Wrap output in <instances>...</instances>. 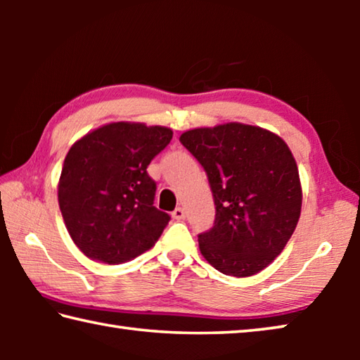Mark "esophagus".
<instances>
[{
    "instance_id": "obj_1",
    "label": "esophagus",
    "mask_w": 360,
    "mask_h": 360,
    "mask_svg": "<svg viewBox=\"0 0 360 360\" xmlns=\"http://www.w3.org/2000/svg\"><path fill=\"white\" fill-rule=\"evenodd\" d=\"M172 216H173L174 221H182V219H186V210L184 208H176L172 212Z\"/></svg>"
}]
</instances>
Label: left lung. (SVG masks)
I'll return each instance as SVG.
<instances>
[{
    "mask_svg": "<svg viewBox=\"0 0 360 360\" xmlns=\"http://www.w3.org/2000/svg\"><path fill=\"white\" fill-rule=\"evenodd\" d=\"M179 141L203 167L214 198V224L198 235L203 257L229 276L264 270L300 217L302 187L288 144L243 124L188 130Z\"/></svg>",
    "mask_w": 360,
    "mask_h": 360,
    "instance_id": "8db88e82",
    "label": "left lung"
}]
</instances>
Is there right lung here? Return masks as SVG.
<instances>
[{"label": "right lung", "instance_id": "right-lung-1", "mask_svg": "<svg viewBox=\"0 0 360 360\" xmlns=\"http://www.w3.org/2000/svg\"><path fill=\"white\" fill-rule=\"evenodd\" d=\"M172 138L165 127L115 122L72 144L58 205L72 241L89 259L124 264L160 238L172 217L154 206L157 184L148 167Z\"/></svg>", "mask_w": 360, "mask_h": 360}]
</instances>
